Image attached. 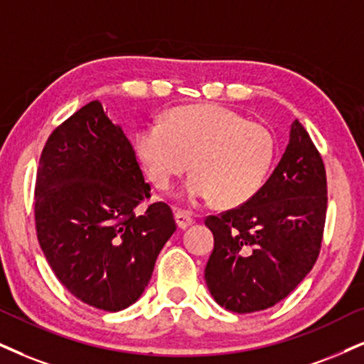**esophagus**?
<instances>
[{
    "mask_svg": "<svg viewBox=\"0 0 364 364\" xmlns=\"http://www.w3.org/2000/svg\"><path fill=\"white\" fill-rule=\"evenodd\" d=\"M175 223H177V226L181 228V230H186V228H189L194 224V219L189 213H186V210H175Z\"/></svg>",
    "mask_w": 364,
    "mask_h": 364,
    "instance_id": "obj_1",
    "label": "esophagus"
}]
</instances>
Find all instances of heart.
<instances>
[{
	"label": "heart",
	"mask_w": 364,
	"mask_h": 364,
	"mask_svg": "<svg viewBox=\"0 0 364 364\" xmlns=\"http://www.w3.org/2000/svg\"><path fill=\"white\" fill-rule=\"evenodd\" d=\"M134 154L156 189H168L187 170L191 200L235 208L251 199L270 172L275 138L264 124L246 121L216 105L183 106L160 123L145 124L134 136Z\"/></svg>",
	"instance_id": "obj_1"
}]
</instances>
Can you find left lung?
<instances>
[{"label": "left lung", "instance_id": "1", "mask_svg": "<svg viewBox=\"0 0 364 364\" xmlns=\"http://www.w3.org/2000/svg\"><path fill=\"white\" fill-rule=\"evenodd\" d=\"M324 161L299 119L282 160L245 204L209 216L204 278L219 306L250 314L284 300L312 270L326 224Z\"/></svg>", "mask_w": 364, "mask_h": 364}]
</instances>
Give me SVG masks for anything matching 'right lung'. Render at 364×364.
<instances>
[{
    "label": "right lung",
    "instance_id": "right-lung-1",
    "mask_svg": "<svg viewBox=\"0 0 364 364\" xmlns=\"http://www.w3.org/2000/svg\"><path fill=\"white\" fill-rule=\"evenodd\" d=\"M150 197L132 143L91 101L53 129L35 182L38 243L62 285L87 306L118 312L140 299L177 230Z\"/></svg>",
    "mask_w": 364,
    "mask_h": 364
}]
</instances>
